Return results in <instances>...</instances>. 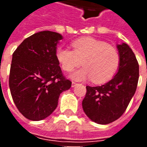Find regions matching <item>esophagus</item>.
<instances>
[{
	"label": "esophagus",
	"mask_w": 147,
	"mask_h": 147,
	"mask_svg": "<svg viewBox=\"0 0 147 147\" xmlns=\"http://www.w3.org/2000/svg\"><path fill=\"white\" fill-rule=\"evenodd\" d=\"M77 84H78V83H75V82H72V83H71V86H72V87H74V86H76Z\"/></svg>",
	"instance_id": "obj_1"
}]
</instances>
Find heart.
<instances>
[{
    "label": "heart",
    "mask_w": 147,
    "mask_h": 147,
    "mask_svg": "<svg viewBox=\"0 0 147 147\" xmlns=\"http://www.w3.org/2000/svg\"><path fill=\"white\" fill-rule=\"evenodd\" d=\"M73 50L59 47L56 57L63 70L71 71L80 66L71 77L76 80L91 79L94 83H104L116 73L120 64V55L113 46L90 37L77 39L71 43Z\"/></svg>",
    "instance_id": "heart-1"
}]
</instances>
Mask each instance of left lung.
Segmentation results:
<instances>
[{
    "label": "left lung",
    "instance_id": "1",
    "mask_svg": "<svg viewBox=\"0 0 147 147\" xmlns=\"http://www.w3.org/2000/svg\"><path fill=\"white\" fill-rule=\"evenodd\" d=\"M120 64L117 75L108 83L98 86H86L82 105L90 120L107 124L119 119L136 93L139 81V63L126 43L117 45Z\"/></svg>",
    "mask_w": 147,
    "mask_h": 147
}]
</instances>
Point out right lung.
Returning a JSON list of instances; mask_svg holds the SVG:
<instances>
[{"mask_svg": "<svg viewBox=\"0 0 147 147\" xmlns=\"http://www.w3.org/2000/svg\"><path fill=\"white\" fill-rule=\"evenodd\" d=\"M61 34L44 30L24 40L12 54L9 88L15 105L28 120L45 119L71 82L63 76L56 49Z\"/></svg>", "mask_w": 147, "mask_h": 147, "instance_id": "add662e5", "label": "right lung"}]
</instances>
